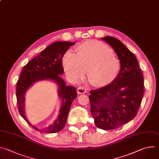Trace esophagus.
<instances>
[{"mask_svg":"<svg viewBox=\"0 0 159 159\" xmlns=\"http://www.w3.org/2000/svg\"><path fill=\"white\" fill-rule=\"evenodd\" d=\"M85 92H86V89L85 87H84L82 86H79L77 88V93L79 94H84V93H85Z\"/></svg>","mask_w":159,"mask_h":159,"instance_id":"obj_1","label":"esophagus"}]
</instances>
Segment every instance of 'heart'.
Returning a JSON list of instances; mask_svg holds the SVG:
<instances>
[{"instance_id": "obj_1", "label": "heart", "mask_w": 159, "mask_h": 159, "mask_svg": "<svg viewBox=\"0 0 159 159\" xmlns=\"http://www.w3.org/2000/svg\"><path fill=\"white\" fill-rule=\"evenodd\" d=\"M76 54L67 52L63 58L66 73L75 80H79L87 72L90 83L103 86L114 80L120 70V61L112 49L106 44L94 40L79 44Z\"/></svg>"}]
</instances>
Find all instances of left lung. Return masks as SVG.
Listing matches in <instances>:
<instances>
[{"label":"left lung","mask_w":159,"mask_h":159,"mask_svg":"<svg viewBox=\"0 0 159 159\" xmlns=\"http://www.w3.org/2000/svg\"><path fill=\"white\" fill-rule=\"evenodd\" d=\"M115 50L120 60V71L111 84L90 91V112L96 126L116 129L132 120L140 106L144 83L139 61L121 41L112 36L102 38Z\"/></svg>","instance_id":"obj_1"}]
</instances>
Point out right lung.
<instances>
[{"label": "right lung", "instance_id": "obj_1", "mask_svg": "<svg viewBox=\"0 0 159 159\" xmlns=\"http://www.w3.org/2000/svg\"><path fill=\"white\" fill-rule=\"evenodd\" d=\"M75 44V42L67 41L52 43L24 66L17 82L16 98L19 114L31 127L41 133H53L61 131L65 126L72 103L77 98L75 87L66 86L59 75L64 71L62 58L70 47ZM46 79L53 80L59 85V95L62 104L58 118L48 128L41 130L32 125L27 120L24 112V96L27 90L34 82Z\"/></svg>", "mask_w": 159, "mask_h": 159}]
</instances>
